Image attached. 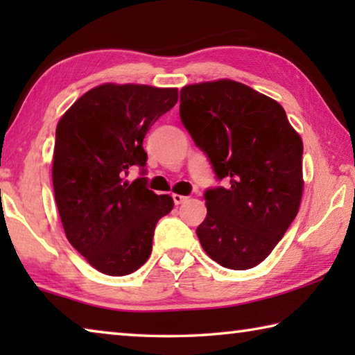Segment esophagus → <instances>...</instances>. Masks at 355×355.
Wrapping results in <instances>:
<instances>
[{
	"label": "esophagus",
	"mask_w": 355,
	"mask_h": 355,
	"mask_svg": "<svg viewBox=\"0 0 355 355\" xmlns=\"http://www.w3.org/2000/svg\"><path fill=\"white\" fill-rule=\"evenodd\" d=\"M172 199H173V203H175V205H180V203L188 200L189 197L188 196H180V194H172Z\"/></svg>",
	"instance_id": "34e87169"
}]
</instances>
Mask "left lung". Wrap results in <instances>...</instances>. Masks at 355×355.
Instances as JSON below:
<instances>
[{"mask_svg":"<svg viewBox=\"0 0 355 355\" xmlns=\"http://www.w3.org/2000/svg\"><path fill=\"white\" fill-rule=\"evenodd\" d=\"M180 119L216 180L228 182L203 194L207 218L197 227L203 250L235 271L257 266L299 211L300 136L277 101L232 80L184 86Z\"/></svg>","mask_w":355,"mask_h":355,"instance_id":"8db88e82","label":"left lung"}]
</instances>
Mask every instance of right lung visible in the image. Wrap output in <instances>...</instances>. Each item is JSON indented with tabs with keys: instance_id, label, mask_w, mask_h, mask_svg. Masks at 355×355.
Segmentation results:
<instances>
[{
	"instance_id": "1",
	"label": "right lung",
	"mask_w": 355,
	"mask_h": 355,
	"mask_svg": "<svg viewBox=\"0 0 355 355\" xmlns=\"http://www.w3.org/2000/svg\"><path fill=\"white\" fill-rule=\"evenodd\" d=\"M177 89L101 84L78 98L56 127L53 188L65 236L107 275H127L152 254L156 222L173 208L171 196L127 180L146 173L142 147L150 127L175 106Z\"/></svg>"
}]
</instances>
